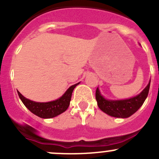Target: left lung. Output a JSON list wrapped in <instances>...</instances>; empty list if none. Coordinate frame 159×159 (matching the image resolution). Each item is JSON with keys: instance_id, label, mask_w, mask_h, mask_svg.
Instances as JSON below:
<instances>
[{"instance_id": "left-lung-1", "label": "left lung", "mask_w": 159, "mask_h": 159, "mask_svg": "<svg viewBox=\"0 0 159 159\" xmlns=\"http://www.w3.org/2000/svg\"><path fill=\"white\" fill-rule=\"evenodd\" d=\"M151 80L148 85L139 94L125 100H107L101 94L98 88L96 89L95 98L98 106L103 112L115 118H129L135 113L143 105L148 94Z\"/></svg>"}]
</instances>
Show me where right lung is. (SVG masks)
Masks as SVG:
<instances>
[{
  "label": "right lung",
  "mask_w": 159,
  "mask_h": 159,
  "mask_svg": "<svg viewBox=\"0 0 159 159\" xmlns=\"http://www.w3.org/2000/svg\"><path fill=\"white\" fill-rule=\"evenodd\" d=\"M78 84H79V83L70 86L60 98L49 102H35L24 97L19 91H17V94L24 105L30 111L40 118H51L68 109L73 90Z\"/></svg>",
  "instance_id": "right-lung-1"
}]
</instances>
